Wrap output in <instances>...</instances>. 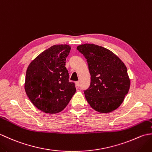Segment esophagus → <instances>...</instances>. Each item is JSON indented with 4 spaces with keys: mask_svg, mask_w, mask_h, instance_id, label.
Here are the masks:
<instances>
[{
    "mask_svg": "<svg viewBox=\"0 0 152 152\" xmlns=\"http://www.w3.org/2000/svg\"><path fill=\"white\" fill-rule=\"evenodd\" d=\"M75 83H76V88H79L80 86V82H76Z\"/></svg>",
    "mask_w": 152,
    "mask_h": 152,
    "instance_id": "1",
    "label": "esophagus"
}]
</instances>
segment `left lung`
Segmentation results:
<instances>
[{
  "instance_id": "8db88e82",
  "label": "left lung",
  "mask_w": 152,
  "mask_h": 152,
  "mask_svg": "<svg viewBox=\"0 0 152 152\" xmlns=\"http://www.w3.org/2000/svg\"><path fill=\"white\" fill-rule=\"evenodd\" d=\"M88 63L91 84L84 91L91 107L100 113H109L124 102L130 88L127 67L115 54L93 44L77 47Z\"/></svg>"
}]
</instances>
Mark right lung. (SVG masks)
<instances>
[{"mask_svg":"<svg viewBox=\"0 0 152 152\" xmlns=\"http://www.w3.org/2000/svg\"><path fill=\"white\" fill-rule=\"evenodd\" d=\"M70 46L53 45L31 61L26 71L25 90L34 106L47 114L63 110L76 93L65 67Z\"/></svg>","mask_w":152,"mask_h":152,"instance_id":"right-lung-1","label":"right lung"}]
</instances>
